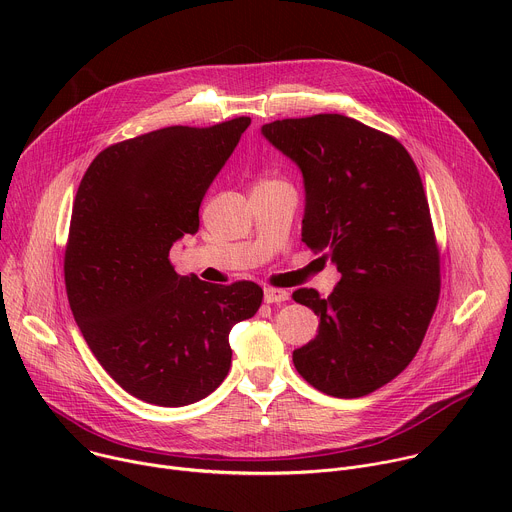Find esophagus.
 <instances>
[{
  "label": "esophagus",
  "mask_w": 512,
  "mask_h": 512,
  "mask_svg": "<svg viewBox=\"0 0 512 512\" xmlns=\"http://www.w3.org/2000/svg\"><path fill=\"white\" fill-rule=\"evenodd\" d=\"M263 300L265 304H281L289 300V294L285 289H275V287H265L263 289Z\"/></svg>",
  "instance_id": "1"
}]
</instances>
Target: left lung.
<instances>
[{
  "label": "left lung",
  "mask_w": 512,
  "mask_h": 512,
  "mask_svg": "<svg viewBox=\"0 0 512 512\" xmlns=\"http://www.w3.org/2000/svg\"><path fill=\"white\" fill-rule=\"evenodd\" d=\"M261 133L302 172V241L342 275L326 300L306 287L291 296L320 318L316 338L294 350L296 369L326 395H369L405 371L440 298L419 172L395 137L338 113Z\"/></svg>",
  "instance_id": "left-lung-1"
}]
</instances>
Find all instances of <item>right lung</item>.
<instances>
[{"mask_svg": "<svg viewBox=\"0 0 512 512\" xmlns=\"http://www.w3.org/2000/svg\"><path fill=\"white\" fill-rule=\"evenodd\" d=\"M249 117L174 125L103 150L85 172L64 255L68 304L89 348L129 395L196 403L231 369V328L255 316L263 289L178 275L170 251L198 231L200 202Z\"/></svg>", "mask_w": 512, "mask_h": 512, "instance_id": "add662e5", "label": "right lung"}]
</instances>
